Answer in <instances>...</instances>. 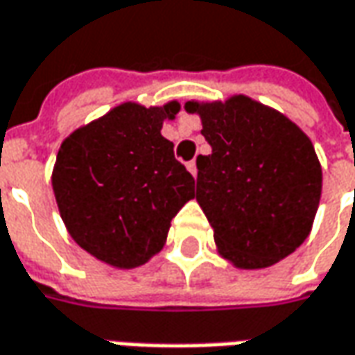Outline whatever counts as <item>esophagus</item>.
I'll use <instances>...</instances> for the list:
<instances>
[{"label":"esophagus","instance_id":"obj_1","mask_svg":"<svg viewBox=\"0 0 355 355\" xmlns=\"http://www.w3.org/2000/svg\"><path fill=\"white\" fill-rule=\"evenodd\" d=\"M187 170L191 172V175H197V164H195V160L187 162Z\"/></svg>","mask_w":355,"mask_h":355}]
</instances>
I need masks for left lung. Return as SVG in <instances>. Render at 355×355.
<instances>
[{"label":"left lung","mask_w":355,"mask_h":355,"mask_svg":"<svg viewBox=\"0 0 355 355\" xmlns=\"http://www.w3.org/2000/svg\"><path fill=\"white\" fill-rule=\"evenodd\" d=\"M199 113L209 156H197V201L218 252L236 268L258 270L299 248L315 220L322 172L313 142L287 116L234 95L187 101Z\"/></svg>","instance_id":"obj_1"}]
</instances>
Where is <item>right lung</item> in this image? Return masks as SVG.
<instances>
[{"instance_id":"obj_1","label":"right lung","mask_w":355,"mask_h":355,"mask_svg":"<svg viewBox=\"0 0 355 355\" xmlns=\"http://www.w3.org/2000/svg\"><path fill=\"white\" fill-rule=\"evenodd\" d=\"M180 105L123 103L62 142L52 187L72 239L115 268L158 254L172 218L195 197V180L162 137Z\"/></svg>"}]
</instances>
